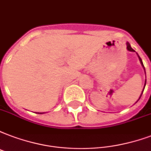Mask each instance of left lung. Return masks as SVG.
<instances>
[{"label": "left lung", "instance_id": "1", "mask_svg": "<svg viewBox=\"0 0 151 151\" xmlns=\"http://www.w3.org/2000/svg\"><path fill=\"white\" fill-rule=\"evenodd\" d=\"M127 48L128 51H131V52H134V50L133 48H132V47H131V45H130V44H129V43H127ZM139 60H140V62H141L142 65L143 66V63H142V61L141 58H140L139 56ZM143 68H144V66H143ZM144 86H146V82H145V85H144ZM144 88H145V87H144ZM144 88H143V91H144ZM143 91H142V94H141V96H140V97H139V99L141 98V96H142V92H143ZM139 99H138V100H139Z\"/></svg>", "mask_w": 151, "mask_h": 151}]
</instances>
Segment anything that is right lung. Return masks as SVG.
Instances as JSON below:
<instances>
[{
    "instance_id": "obj_1",
    "label": "right lung",
    "mask_w": 151,
    "mask_h": 151,
    "mask_svg": "<svg viewBox=\"0 0 151 151\" xmlns=\"http://www.w3.org/2000/svg\"><path fill=\"white\" fill-rule=\"evenodd\" d=\"M40 114H41V113H40Z\"/></svg>"
}]
</instances>
